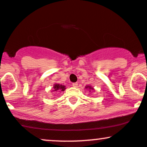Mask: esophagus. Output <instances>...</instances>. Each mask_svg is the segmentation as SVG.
<instances>
[{"label":"esophagus","mask_w":147,"mask_h":147,"mask_svg":"<svg viewBox=\"0 0 147 147\" xmlns=\"http://www.w3.org/2000/svg\"><path fill=\"white\" fill-rule=\"evenodd\" d=\"M72 86L74 87V88H77V87H78V83H72Z\"/></svg>","instance_id":"esophagus-1"}]
</instances>
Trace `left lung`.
Here are the masks:
<instances>
[{
  "instance_id": "obj_1",
  "label": "left lung",
  "mask_w": 147,
  "mask_h": 147,
  "mask_svg": "<svg viewBox=\"0 0 147 147\" xmlns=\"http://www.w3.org/2000/svg\"><path fill=\"white\" fill-rule=\"evenodd\" d=\"M85 88H86V89L88 90V91H89V92H91V91H94V88H93V87H92L91 86H86V87H85Z\"/></svg>"
}]
</instances>
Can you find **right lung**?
Instances as JSON below:
<instances>
[{
	"mask_svg": "<svg viewBox=\"0 0 147 147\" xmlns=\"http://www.w3.org/2000/svg\"><path fill=\"white\" fill-rule=\"evenodd\" d=\"M66 90L65 86H63L61 84H59V83H55L53 86V92H62Z\"/></svg>",
	"mask_w": 147,
	"mask_h": 147,
	"instance_id": "obj_1",
	"label": "right lung"
}]
</instances>
